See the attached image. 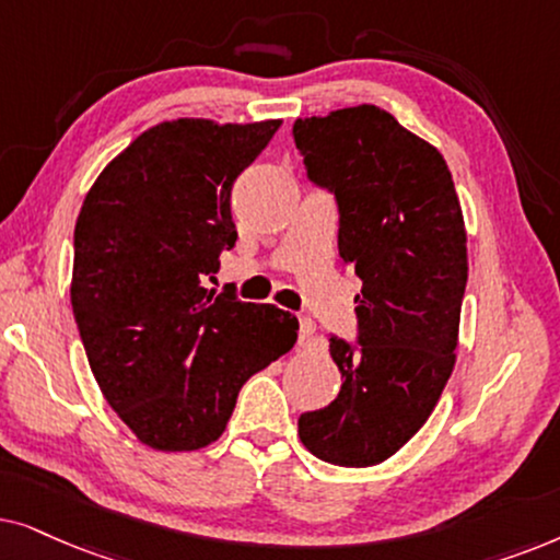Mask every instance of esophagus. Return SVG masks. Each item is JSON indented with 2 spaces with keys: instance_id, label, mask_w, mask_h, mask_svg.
<instances>
[{
  "instance_id": "obj_1",
  "label": "esophagus",
  "mask_w": 560,
  "mask_h": 560,
  "mask_svg": "<svg viewBox=\"0 0 560 560\" xmlns=\"http://www.w3.org/2000/svg\"><path fill=\"white\" fill-rule=\"evenodd\" d=\"M315 332H317L315 319H312V317H300V342H302V346H307V342L315 338Z\"/></svg>"
}]
</instances>
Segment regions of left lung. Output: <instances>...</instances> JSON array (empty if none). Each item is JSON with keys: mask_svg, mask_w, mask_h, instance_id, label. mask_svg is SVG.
<instances>
[{"mask_svg": "<svg viewBox=\"0 0 560 560\" xmlns=\"http://www.w3.org/2000/svg\"><path fill=\"white\" fill-rule=\"evenodd\" d=\"M292 136L335 197L340 258L363 284L355 340L327 335L342 389L300 417V438L327 464L374 466L422 428L456 363L464 214L438 148L376 104L296 119Z\"/></svg>", "mask_w": 560, "mask_h": 560, "instance_id": "left-lung-1", "label": "left lung"}]
</instances>
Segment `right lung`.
<instances>
[{"label": "right lung", "mask_w": 560, "mask_h": 560, "mask_svg": "<svg viewBox=\"0 0 560 560\" xmlns=\"http://www.w3.org/2000/svg\"><path fill=\"white\" fill-rule=\"evenodd\" d=\"M281 119H174L96 178L73 230L71 307L109 407L155 451L218 441L237 392L296 342L294 315L207 289L237 241L235 178Z\"/></svg>", "instance_id": "right-lung-1"}]
</instances>
